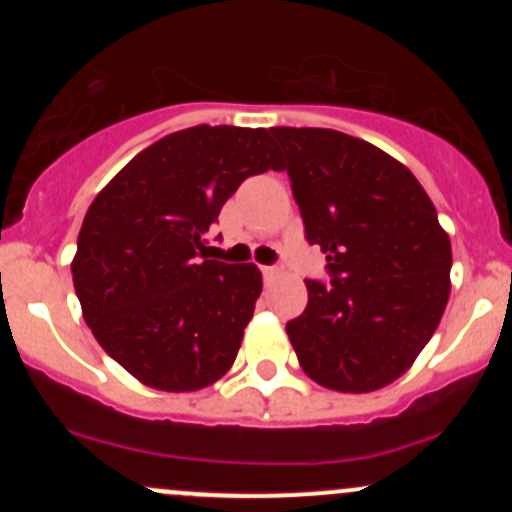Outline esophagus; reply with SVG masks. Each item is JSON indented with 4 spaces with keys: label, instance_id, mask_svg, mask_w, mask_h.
<instances>
[{
    "label": "esophagus",
    "instance_id": "1",
    "mask_svg": "<svg viewBox=\"0 0 512 512\" xmlns=\"http://www.w3.org/2000/svg\"><path fill=\"white\" fill-rule=\"evenodd\" d=\"M277 272H280V270H277V267H262V275H265L267 277V280H272V277H277Z\"/></svg>",
    "mask_w": 512,
    "mask_h": 512
}]
</instances>
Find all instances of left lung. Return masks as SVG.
Instances as JSON below:
<instances>
[{"mask_svg":"<svg viewBox=\"0 0 512 512\" xmlns=\"http://www.w3.org/2000/svg\"><path fill=\"white\" fill-rule=\"evenodd\" d=\"M332 285L304 280L287 322L304 374L342 394L389 386L436 332L451 294V240L401 160L332 128H270Z\"/></svg>","mask_w":512,"mask_h":512,"instance_id":"8db88e82","label":"left lung"}]
</instances>
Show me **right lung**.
Instances as JSON below:
<instances>
[{
  "label": "right lung",
  "instance_id": "add662e5",
  "mask_svg": "<svg viewBox=\"0 0 512 512\" xmlns=\"http://www.w3.org/2000/svg\"><path fill=\"white\" fill-rule=\"evenodd\" d=\"M265 170H280L265 128L195 126L138 153L91 203L71 260L76 297L103 352L141 384L198 391L235 361L262 272L208 260L205 232Z\"/></svg>",
  "mask_w": 512,
  "mask_h": 512
}]
</instances>
